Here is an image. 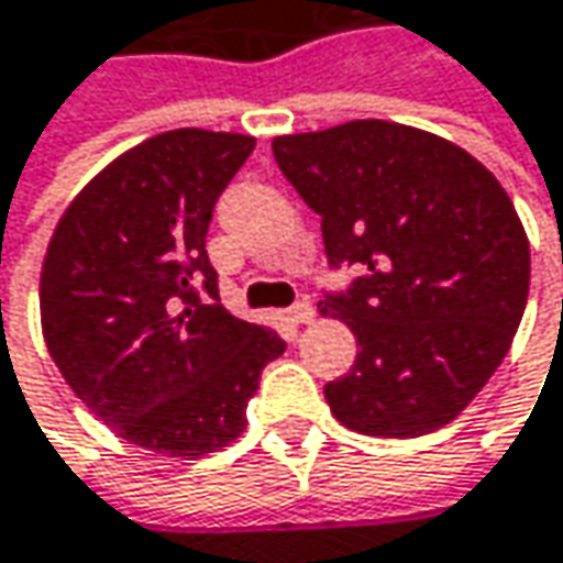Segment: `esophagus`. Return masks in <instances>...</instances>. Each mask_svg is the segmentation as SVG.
<instances>
[{"instance_id": "1", "label": "esophagus", "mask_w": 563, "mask_h": 563, "mask_svg": "<svg viewBox=\"0 0 563 563\" xmlns=\"http://www.w3.org/2000/svg\"><path fill=\"white\" fill-rule=\"evenodd\" d=\"M292 322H299V325H306V322H312L316 319V309H312V302H306V299H299L296 306H289V312H286Z\"/></svg>"}]
</instances>
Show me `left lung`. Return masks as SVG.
Here are the masks:
<instances>
[{
	"label": "left lung",
	"instance_id": "8db88e82",
	"mask_svg": "<svg viewBox=\"0 0 563 563\" xmlns=\"http://www.w3.org/2000/svg\"><path fill=\"white\" fill-rule=\"evenodd\" d=\"M283 177L322 216L332 267H357L319 312L357 338L325 384L351 432L419 438L457 419L503 364L529 299V238L499 179L429 131L357 119L274 137Z\"/></svg>",
	"mask_w": 563,
	"mask_h": 563
}]
</instances>
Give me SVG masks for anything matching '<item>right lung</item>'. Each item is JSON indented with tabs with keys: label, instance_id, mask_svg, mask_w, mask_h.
<instances>
[{
	"label": "right lung",
	"instance_id": "add662e5",
	"mask_svg": "<svg viewBox=\"0 0 563 563\" xmlns=\"http://www.w3.org/2000/svg\"><path fill=\"white\" fill-rule=\"evenodd\" d=\"M254 137L177 129L112 161L67 206L41 267V329L79 399L131 444L202 457L247 426L274 329L219 302L212 209Z\"/></svg>",
	"mask_w": 563,
	"mask_h": 563
}]
</instances>
